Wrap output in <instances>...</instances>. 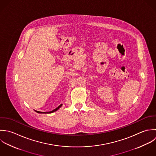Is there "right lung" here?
Segmentation results:
<instances>
[{
	"label": "right lung",
	"mask_w": 156,
	"mask_h": 156,
	"mask_svg": "<svg viewBox=\"0 0 156 156\" xmlns=\"http://www.w3.org/2000/svg\"><path fill=\"white\" fill-rule=\"evenodd\" d=\"M62 105V104H61V105H60L58 107H57L55 109H54V110H52V111H51V112H38V111H35L36 112H37V113H53V112H55V111H57L58 109H59V108L61 107Z\"/></svg>",
	"instance_id": "right-lung-1"
}]
</instances>
